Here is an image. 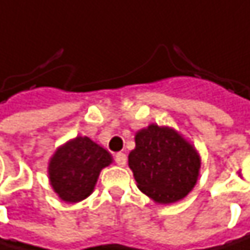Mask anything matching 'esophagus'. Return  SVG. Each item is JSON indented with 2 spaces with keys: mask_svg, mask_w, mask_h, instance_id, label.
I'll return each instance as SVG.
<instances>
[{
  "mask_svg": "<svg viewBox=\"0 0 250 250\" xmlns=\"http://www.w3.org/2000/svg\"><path fill=\"white\" fill-rule=\"evenodd\" d=\"M115 162H116L119 166H125V165H126V154H124V153H116V154H115Z\"/></svg>",
  "mask_w": 250,
  "mask_h": 250,
  "instance_id": "1",
  "label": "esophagus"
}]
</instances>
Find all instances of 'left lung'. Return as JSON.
Segmentation results:
<instances>
[{"mask_svg": "<svg viewBox=\"0 0 250 250\" xmlns=\"http://www.w3.org/2000/svg\"><path fill=\"white\" fill-rule=\"evenodd\" d=\"M128 165L140 190L160 204L187 196L201 166L195 148L176 131L154 124L137 132Z\"/></svg>", "mask_w": 250, "mask_h": 250, "instance_id": "1", "label": "left lung"}]
</instances>
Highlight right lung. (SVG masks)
<instances>
[{
    "label": "right lung",
    "instance_id": "right-lung-1",
    "mask_svg": "<svg viewBox=\"0 0 250 250\" xmlns=\"http://www.w3.org/2000/svg\"><path fill=\"white\" fill-rule=\"evenodd\" d=\"M110 162L104 148L87 137H77L51 159V185L65 202H78L93 192L100 170Z\"/></svg>",
    "mask_w": 250,
    "mask_h": 250
}]
</instances>
